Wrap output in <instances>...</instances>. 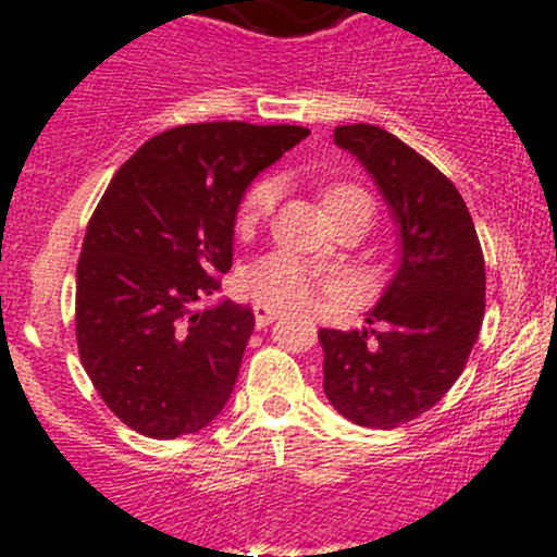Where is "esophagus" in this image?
I'll return each instance as SVG.
<instances>
[{
  "label": "esophagus",
  "instance_id": "esophagus-1",
  "mask_svg": "<svg viewBox=\"0 0 557 557\" xmlns=\"http://www.w3.org/2000/svg\"><path fill=\"white\" fill-rule=\"evenodd\" d=\"M252 314H256L258 329H263V325H269L272 320H277L280 310H277V307H272V305H263V301H256V305H252Z\"/></svg>",
  "mask_w": 557,
  "mask_h": 557
}]
</instances>
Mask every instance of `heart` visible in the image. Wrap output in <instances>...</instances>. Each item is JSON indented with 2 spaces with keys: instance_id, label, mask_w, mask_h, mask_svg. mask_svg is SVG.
<instances>
[{
  "instance_id": "1",
  "label": "heart",
  "mask_w": 557,
  "mask_h": 557,
  "mask_svg": "<svg viewBox=\"0 0 557 557\" xmlns=\"http://www.w3.org/2000/svg\"><path fill=\"white\" fill-rule=\"evenodd\" d=\"M280 199V183L274 177H258L250 188L245 190L243 201L237 207V218H234V228L237 234H250L252 228L261 221H267L274 212V205ZM325 210L329 215H339L345 210H372V199L367 196V190H361L358 185L336 183L331 188H325L323 194ZM243 288L252 299L263 301V305L272 307H299L307 305L320 288H323V280L314 272L310 263H305L301 258H296L294 252L274 250L267 256L256 258L250 267L243 272Z\"/></svg>"
}]
</instances>
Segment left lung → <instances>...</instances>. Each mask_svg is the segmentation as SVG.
I'll list each match as a JSON object with an SVG mask.
<instances>
[{
    "label": "left lung",
    "mask_w": 557,
    "mask_h": 557,
    "mask_svg": "<svg viewBox=\"0 0 557 557\" xmlns=\"http://www.w3.org/2000/svg\"><path fill=\"white\" fill-rule=\"evenodd\" d=\"M401 226V263L363 331L320 329L323 391L367 429L434 407L463 372L485 314V258L463 196L429 159L372 123L336 126Z\"/></svg>",
    "instance_id": "obj_1"
}]
</instances>
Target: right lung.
I'll use <instances>...</instances> for the list:
<instances>
[{
	"label": "right lung",
	"instance_id": "add662e5",
	"mask_svg": "<svg viewBox=\"0 0 557 557\" xmlns=\"http://www.w3.org/2000/svg\"><path fill=\"white\" fill-rule=\"evenodd\" d=\"M305 126L185 123L150 137L107 185L83 239L75 336L115 418L150 440L194 434L237 383L256 318L223 301L239 199Z\"/></svg>",
	"mask_w": 557,
	"mask_h": 557
}]
</instances>
